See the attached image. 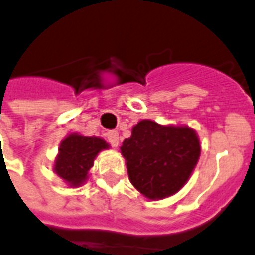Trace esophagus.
<instances>
[{"instance_id":"1","label":"esophagus","mask_w":255,"mask_h":255,"mask_svg":"<svg viewBox=\"0 0 255 255\" xmlns=\"http://www.w3.org/2000/svg\"><path fill=\"white\" fill-rule=\"evenodd\" d=\"M107 139H108V142L111 143V146H119V133L116 132V131H109V132L107 133Z\"/></svg>"}]
</instances>
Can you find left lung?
Masks as SVG:
<instances>
[{"label": "left lung", "instance_id": "obj_1", "mask_svg": "<svg viewBox=\"0 0 255 255\" xmlns=\"http://www.w3.org/2000/svg\"><path fill=\"white\" fill-rule=\"evenodd\" d=\"M122 155L129 181L144 197L162 200L185 185L201 152L195 129L140 120L124 139Z\"/></svg>", "mask_w": 255, "mask_h": 255}]
</instances>
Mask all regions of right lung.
Instances as JSON below:
<instances>
[{"mask_svg":"<svg viewBox=\"0 0 255 255\" xmlns=\"http://www.w3.org/2000/svg\"><path fill=\"white\" fill-rule=\"evenodd\" d=\"M109 144L101 137L70 133L62 140L54 162V171L71 188L84 185L90 167L100 151L108 150Z\"/></svg>","mask_w":255,"mask_h":255,"instance_id":"add662e5","label":"right lung"}]
</instances>
